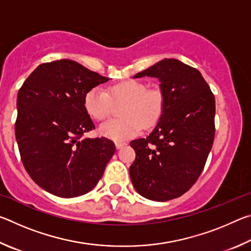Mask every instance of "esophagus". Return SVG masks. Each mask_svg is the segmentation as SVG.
Instances as JSON below:
<instances>
[{
  "label": "esophagus",
  "mask_w": 251,
  "mask_h": 251,
  "mask_svg": "<svg viewBox=\"0 0 251 251\" xmlns=\"http://www.w3.org/2000/svg\"><path fill=\"white\" fill-rule=\"evenodd\" d=\"M125 145H126L125 142H116L115 143V146H116V148H118V150H120V148H122L123 146H125Z\"/></svg>",
  "instance_id": "esophagus-1"
}]
</instances>
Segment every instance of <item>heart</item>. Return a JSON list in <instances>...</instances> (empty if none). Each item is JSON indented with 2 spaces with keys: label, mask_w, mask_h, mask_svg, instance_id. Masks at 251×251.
Listing matches in <instances>:
<instances>
[{
  "label": "heart",
  "mask_w": 251,
  "mask_h": 251,
  "mask_svg": "<svg viewBox=\"0 0 251 251\" xmlns=\"http://www.w3.org/2000/svg\"><path fill=\"white\" fill-rule=\"evenodd\" d=\"M114 103L123 104L122 118H113L100 126V133L113 141H126L142 129L154 126L164 110L165 97L160 88H147L145 83L128 79L109 87L108 92L95 86L86 93V112L97 121H103L113 110Z\"/></svg>",
  "instance_id": "heart-1"
}]
</instances>
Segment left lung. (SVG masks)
<instances>
[{"label":"left lung","instance_id":"1","mask_svg":"<svg viewBox=\"0 0 251 251\" xmlns=\"http://www.w3.org/2000/svg\"><path fill=\"white\" fill-rule=\"evenodd\" d=\"M144 76L159 79L165 103L154 130L130 142V180L143 197L167 201L188 192L205 167L215 138V97L201 72L175 58L134 77Z\"/></svg>","mask_w":251,"mask_h":251}]
</instances>
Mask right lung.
<instances>
[{
    "label": "right lung",
    "mask_w": 251,
    "mask_h": 251,
    "mask_svg": "<svg viewBox=\"0 0 251 251\" xmlns=\"http://www.w3.org/2000/svg\"><path fill=\"white\" fill-rule=\"evenodd\" d=\"M108 78L71 59L36 67L18 93L15 137L29 177L63 198L82 196L101 178L115 152L108 138H86L95 128L86 93Z\"/></svg>",
    "instance_id": "add662e5"
}]
</instances>
